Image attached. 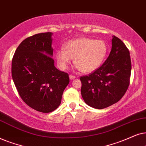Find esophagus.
Returning a JSON list of instances; mask_svg holds the SVG:
<instances>
[{
    "mask_svg": "<svg viewBox=\"0 0 146 146\" xmlns=\"http://www.w3.org/2000/svg\"><path fill=\"white\" fill-rule=\"evenodd\" d=\"M69 79H71V80H73V79H75V77L74 76V75H69Z\"/></svg>",
    "mask_w": 146,
    "mask_h": 146,
    "instance_id": "obj_1",
    "label": "esophagus"
}]
</instances>
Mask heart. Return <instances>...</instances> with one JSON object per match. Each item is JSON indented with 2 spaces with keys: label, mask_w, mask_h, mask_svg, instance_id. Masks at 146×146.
Instances as JSON below:
<instances>
[{
  "label": "heart",
  "mask_w": 146,
  "mask_h": 146,
  "mask_svg": "<svg viewBox=\"0 0 146 146\" xmlns=\"http://www.w3.org/2000/svg\"><path fill=\"white\" fill-rule=\"evenodd\" d=\"M108 46L104 40L81 38L67 42L64 48L56 52V59L61 69H66L74 59L77 69L89 73L99 69L106 59Z\"/></svg>",
  "instance_id": "1"
}]
</instances>
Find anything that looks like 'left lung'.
Returning <instances> with one entry per match:
<instances>
[{
    "label": "left lung",
    "mask_w": 146,
    "mask_h": 146,
    "mask_svg": "<svg viewBox=\"0 0 146 146\" xmlns=\"http://www.w3.org/2000/svg\"><path fill=\"white\" fill-rule=\"evenodd\" d=\"M111 42V50L105 63L89 76L80 78L84 102L100 110L119 102L129 84L131 63L129 50L117 36H113Z\"/></svg>",
    "instance_id": "obj_1"
}]
</instances>
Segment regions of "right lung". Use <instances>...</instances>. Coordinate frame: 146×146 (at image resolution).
I'll use <instances>...</instances> for the list:
<instances>
[{
    "label": "right lung",
    "mask_w": 146,
    "mask_h": 146,
    "mask_svg": "<svg viewBox=\"0 0 146 146\" xmlns=\"http://www.w3.org/2000/svg\"><path fill=\"white\" fill-rule=\"evenodd\" d=\"M52 33L27 38L12 61V77L19 96L31 108L49 113L60 106L69 75L58 70L53 59Z\"/></svg>",
    "instance_id": "1"
}]
</instances>
